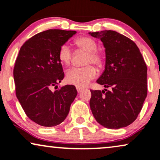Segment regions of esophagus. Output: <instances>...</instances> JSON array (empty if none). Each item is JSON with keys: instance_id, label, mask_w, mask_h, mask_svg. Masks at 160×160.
Masks as SVG:
<instances>
[{"instance_id": "1", "label": "esophagus", "mask_w": 160, "mask_h": 160, "mask_svg": "<svg viewBox=\"0 0 160 160\" xmlns=\"http://www.w3.org/2000/svg\"><path fill=\"white\" fill-rule=\"evenodd\" d=\"M76 90H77V92L79 93V92H81L83 90V88H80V87H76Z\"/></svg>"}]
</instances>
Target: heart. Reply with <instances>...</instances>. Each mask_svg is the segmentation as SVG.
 <instances>
[{"instance_id": "1", "label": "heart", "mask_w": 160, "mask_h": 160, "mask_svg": "<svg viewBox=\"0 0 160 160\" xmlns=\"http://www.w3.org/2000/svg\"><path fill=\"white\" fill-rule=\"evenodd\" d=\"M77 48L87 51L85 65L93 63L97 67L102 68L105 63V57L102 51L97 49V43L92 38L88 36L79 37L74 41ZM72 53L67 44H62L58 51V58L62 65L68 66L71 62ZM98 74L96 68L92 65L82 68H72L66 73V82L68 84L80 88L87 86Z\"/></svg>"}]
</instances>
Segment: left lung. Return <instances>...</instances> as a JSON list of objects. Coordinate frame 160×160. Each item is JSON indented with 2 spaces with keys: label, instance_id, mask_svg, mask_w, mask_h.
I'll return each mask as SVG.
<instances>
[{
  "label": "left lung",
  "instance_id": "8db88e82",
  "mask_svg": "<svg viewBox=\"0 0 160 160\" xmlns=\"http://www.w3.org/2000/svg\"><path fill=\"white\" fill-rule=\"evenodd\" d=\"M105 48V70L97 83L107 90H90V106L96 121L118 129L138 118L147 96V66L132 39L111 30L89 33Z\"/></svg>",
  "mask_w": 160,
  "mask_h": 160
}]
</instances>
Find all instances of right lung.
<instances>
[{
    "instance_id": "add662e5",
    "label": "right lung",
    "mask_w": 160,
    "mask_h": 160,
    "mask_svg": "<svg viewBox=\"0 0 160 160\" xmlns=\"http://www.w3.org/2000/svg\"><path fill=\"white\" fill-rule=\"evenodd\" d=\"M76 33L49 29L31 37L20 48L14 68L16 96L26 115L42 126L62 123L77 95L73 85L53 92L64 78L58 51Z\"/></svg>"
}]
</instances>
